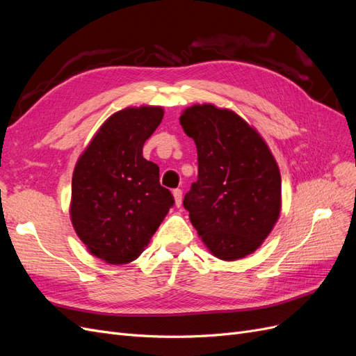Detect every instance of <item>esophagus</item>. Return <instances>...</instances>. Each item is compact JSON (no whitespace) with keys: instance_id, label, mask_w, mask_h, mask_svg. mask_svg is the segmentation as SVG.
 <instances>
[{"instance_id":"obj_1","label":"esophagus","mask_w":356,"mask_h":356,"mask_svg":"<svg viewBox=\"0 0 356 356\" xmlns=\"http://www.w3.org/2000/svg\"><path fill=\"white\" fill-rule=\"evenodd\" d=\"M174 199H175V204L179 208L181 203H182V191L179 188L174 190Z\"/></svg>"}]
</instances>
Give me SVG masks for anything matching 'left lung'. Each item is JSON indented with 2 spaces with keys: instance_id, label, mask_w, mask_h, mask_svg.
Wrapping results in <instances>:
<instances>
[{
  "instance_id": "left-lung-1",
  "label": "left lung",
  "mask_w": 356,
  "mask_h": 356,
  "mask_svg": "<svg viewBox=\"0 0 356 356\" xmlns=\"http://www.w3.org/2000/svg\"><path fill=\"white\" fill-rule=\"evenodd\" d=\"M179 123L197 148V181L184 197L191 224L220 260L252 254L281 213L272 152L242 117L212 104L188 106Z\"/></svg>"
}]
</instances>
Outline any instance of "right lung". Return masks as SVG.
Instances as JSON below:
<instances>
[{"instance_id":"add662e5","label":"right lung","mask_w":356,"mask_h":356,"mask_svg":"<svg viewBox=\"0 0 356 356\" xmlns=\"http://www.w3.org/2000/svg\"><path fill=\"white\" fill-rule=\"evenodd\" d=\"M163 114L161 106L114 113L75 165L71 221L89 252L105 263L136 260L174 204L160 186L159 166L143 157Z\"/></svg>"}]
</instances>
